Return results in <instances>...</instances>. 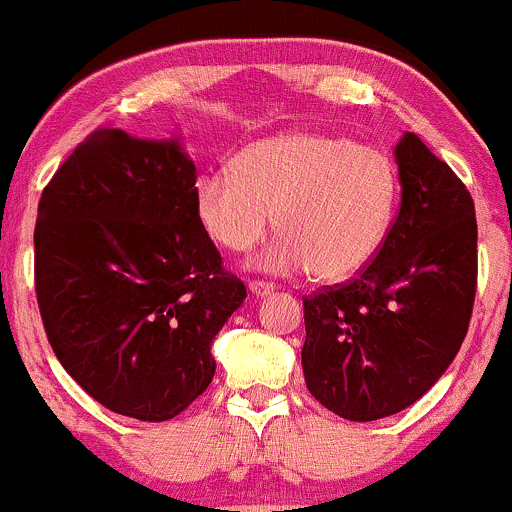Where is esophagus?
Here are the masks:
<instances>
[{
  "instance_id": "esophagus-1",
  "label": "esophagus",
  "mask_w": 512,
  "mask_h": 512,
  "mask_svg": "<svg viewBox=\"0 0 512 512\" xmlns=\"http://www.w3.org/2000/svg\"><path fill=\"white\" fill-rule=\"evenodd\" d=\"M249 290H251V295H256V298H266V295L276 293V285L266 283V280H251Z\"/></svg>"
}]
</instances>
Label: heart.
Listing matches in <instances>:
<instances>
[{
  "mask_svg": "<svg viewBox=\"0 0 512 512\" xmlns=\"http://www.w3.org/2000/svg\"><path fill=\"white\" fill-rule=\"evenodd\" d=\"M202 229L229 251L278 239L256 258L271 273L344 280L378 254L398 207V170L381 148L322 131H288L207 170L192 190Z\"/></svg>",
  "mask_w": 512,
  "mask_h": 512,
  "instance_id": "1",
  "label": "heart"
}]
</instances>
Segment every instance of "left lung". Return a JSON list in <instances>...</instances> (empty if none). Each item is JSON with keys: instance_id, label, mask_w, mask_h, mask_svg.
<instances>
[{"instance_id": "left-lung-1", "label": "left lung", "mask_w": 512, "mask_h": 512, "mask_svg": "<svg viewBox=\"0 0 512 512\" xmlns=\"http://www.w3.org/2000/svg\"><path fill=\"white\" fill-rule=\"evenodd\" d=\"M400 212L354 280L305 305L302 373L334 415L371 422L410 408L466 337L476 295V212L454 170L405 131Z\"/></svg>"}]
</instances>
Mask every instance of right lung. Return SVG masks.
<instances>
[{
  "mask_svg": "<svg viewBox=\"0 0 512 512\" xmlns=\"http://www.w3.org/2000/svg\"><path fill=\"white\" fill-rule=\"evenodd\" d=\"M178 139L97 129L38 202L36 298L48 342L97 403L144 422L212 383V342L246 288L195 212Z\"/></svg>",
  "mask_w": 512,
  "mask_h": 512,
  "instance_id": "obj_1",
  "label": "right lung"
}]
</instances>
